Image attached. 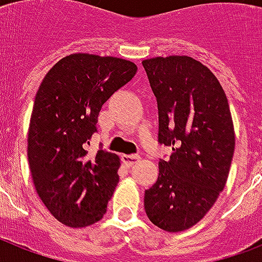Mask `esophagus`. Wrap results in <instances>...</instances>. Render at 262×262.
Here are the masks:
<instances>
[{
  "label": "esophagus",
  "instance_id": "esophagus-1",
  "mask_svg": "<svg viewBox=\"0 0 262 262\" xmlns=\"http://www.w3.org/2000/svg\"><path fill=\"white\" fill-rule=\"evenodd\" d=\"M139 160H140L139 155H122L123 164L127 166V167H130V166H133L135 163H137Z\"/></svg>",
  "mask_w": 262,
  "mask_h": 262
}]
</instances>
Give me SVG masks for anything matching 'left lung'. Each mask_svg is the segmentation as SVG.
Returning <instances> with one entry per match:
<instances>
[{"label":"left lung","mask_w":262,"mask_h":262,"mask_svg":"<svg viewBox=\"0 0 262 262\" xmlns=\"http://www.w3.org/2000/svg\"><path fill=\"white\" fill-rule=\"evenodd\" d=\"M143 67L158 100L159 143L172 147L145 190L144 208L164 231H185L207 215L227 182L235 148L230 106L216 76L191 57H155Z\"/></svg>","instance_id":"left-lung-1"}]
</instances>
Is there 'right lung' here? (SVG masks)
<instances>
[{"label":"right lung","mask_w":262,"mask_h":262,"mask_svg":"<svg viewBox=\"0 0 262 262\" xmlns=\"http://www.w3.org/2000/svg\"><path fill=\"white\" fill-rule=\"evenodd\" d=\"M136 63L76 53L47 72L28 127V163L36 193L55 219L72 228L102 219L119 181V158L87 147L107 99L129 83Z\"/></svg>","instance_id":"add662e5"}]
</instances>
